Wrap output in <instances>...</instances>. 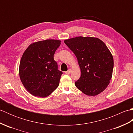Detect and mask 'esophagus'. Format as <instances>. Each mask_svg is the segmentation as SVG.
Masks as SVG:
<instances>
[{"instance_id":"esophagus-1","label":"esophagus","mask_w":133,"mask_h":133,"mask_svg":"<svg viewBox=\"0 0 133 133\" xmlns=\"http://www.w3.org/2000/svg\"><path fill=\"white\" fill-rule=\"evenodd\" d=\"M71 69H69L68 70H67V71L65 72V73H66V74H70V72H71Z\"/></svg>"}]
</instances>
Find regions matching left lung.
I'll list each match as a JSON object with an SVG mask.
<instances>
[{"mask_svg": "<svg viewBox=\"0 0 133 133\" xmlns=\"http://www.w3.org/2000/svg\"><path fill=\"white\" fill-rule=\"evenodd\" d=\"M74 53L81 74L75 86L87 95L104 91L112 74L114 60L106 45L99 39L78 36L64 41Z\"/></svg>", "mask_w": 133, "mask_h": 133, "instance_id": "obj_1", "label": "left lung"}]
</instances>
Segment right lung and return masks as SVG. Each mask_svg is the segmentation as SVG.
<instances>
[{
	"label": "right lung",
	"instance_id": "right-lung-1",
	"mask_svg": "<svg viewBox=\"0 0 133 133\" xmlns=\"http://www.w3.org/2000/svg\"><path fill=\"white\" fill-rule=\"evenodd\" d=\"M61 41L47 39L31 44L24 52L19 65L22 84L35 97H46L57 88L63 74L54 59Z\"/></svg>",
	"mask_w": 133,
	"mask_h": 133
}]
</instances>
